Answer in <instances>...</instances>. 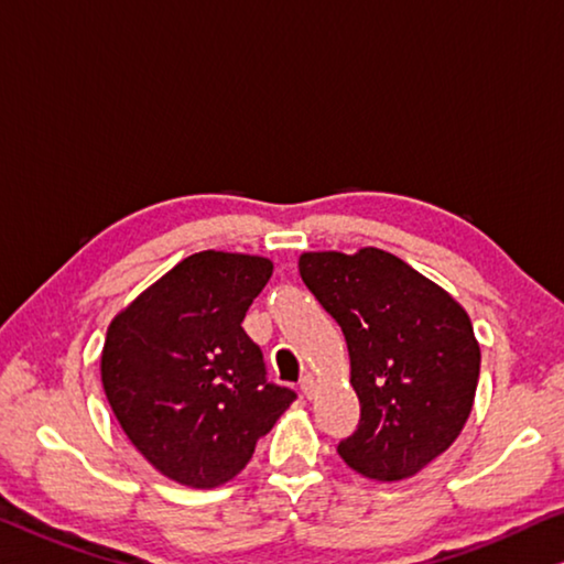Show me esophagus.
<instances>
[{
  "instance_id": "obj_1",
  "label": "esophagus",
  "mask_w": 564,
  "mask_h": 564,
  "mask_svg": "<svg viewBox=\"0 0 564 564\" xmlns=\"http://www.w3.org/2000/svg\"><path fill=\"white\" fill-rule=\"evenodd\" d=\"M300 391L305 393L307 398H312V393H315V378H312V376H302V380H300Z\"/></svg>"
}]
</instances>
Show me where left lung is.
<instances>
[{"label": "left lung", "mask_w": 564, "mask_h": 564, "mask_svg": "<svg viewBox=\"0 0 564 564\" xmlns=\"http://www.w3.org/2000/svg\"><path fill=\"white\" fill-rule=\"evenodd\" d=\"M300 274L340 325L360 401L343 462L376 481H398L454 444L479 383V343L458 302L383 249L305 252Z\"/></svg>", "instance_id": "8db88e82"}]
</instances>
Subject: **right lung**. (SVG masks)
Masks as SVG:
<instances>
[{
  "label": "right lung",
  "mask_w": 564,
  "mask_h": 564,
  "mask_svg": "<svg viewBox=\"0 0 564 564\" xmlns=\"http://www.w3.org/2000/svg\"><path fill=\"white\" fill-rule=\"evenodd\" d=\"M270 276L264 257L198 252L108 327L100 376L110 409L145 462L184 487L234 479L297 398L267 380L241 327Z\"/></svg>",
  "instance_id": "right-lung-1"
}]
</instances>
